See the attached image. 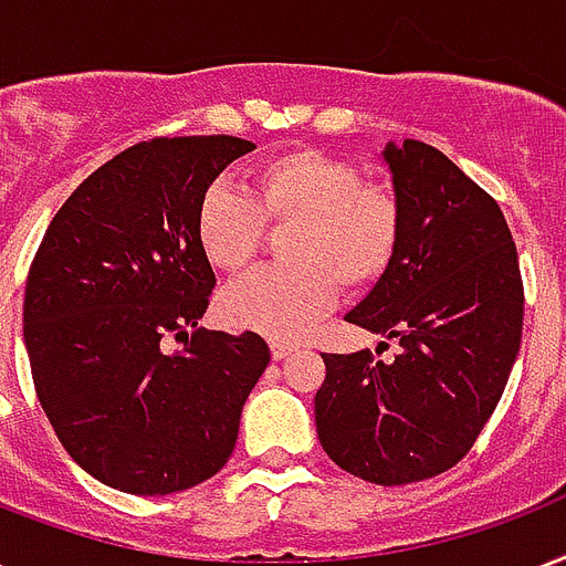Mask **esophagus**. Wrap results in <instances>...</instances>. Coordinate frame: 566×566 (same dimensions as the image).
<instances>
[{
    "instance_id": "obj_1",
    "label": "esophagus",
    "mask_w": 566,
    "mask_h": 566,
    "mask_svg": "<svg viewBox=\"0 0 566 566\" xmlns=\"http://www.w3.org/2000/svg\"><path fill=\"white\" fill-rule=\"evenodd\" d=\"M270 350H273L275 361H282V359H287V356H291L296 347H293V344H287V340H273V344H270Z\"/></svg>"
}]
</instances>
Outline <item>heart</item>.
I'll list each match as a JSON object with an SVG mask.
<instances>
[{"label":"heart","instance_id":"1","mask_svg":"<svg viewBox=\"0 0 566 566\" xmlns=\"http://www.w3.org/2000/svg\"><path fill=\"white\" fill-rule=\"evenodd\" d=\"M264 228L287 231L284 266L231 284L219 314L234 329L300 338L329 312L338 284L370 291L391 270L403 240V205L386 184H365L359 168L317 148L264 159L249 196L216 184L196 210V240L207 264L240 273L264 243Z\"/></svg>","mask_w":566,"mask_h":566}]
</instances>
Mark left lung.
Returning a JSON list of instances; mask_svg holds the SVG:
<instances>
[{
    "instance_id": "obj_1",
    "label": "left lung",
    "mask_w": 566,
    "mask_h": 566,
    "mask_svg": "<svg viewBox=\"0 0 566 566\" xmlns=\"http://www.w3.org/2000/svg\"><path fill=\"white\" fill-rule=\"evenodd\" d=\"M382 159L403 240L347 321L400 350L391 361L323 353L314 421L332 463L400 486L469 454L520 353L525 296L511 228L484 189L424 142H388Z\"/></svg>"
}]
</instances>
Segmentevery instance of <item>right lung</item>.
Here are the masks:
<instances>
[{
	"instance_id": "obj_1",
	"label": "right lung",
	"mask_w": 566,
	"mask_h": 566,
	"mask_svg": "<svg viewBox=\"0 0 566 566\" xmlns=\"http://www.w3.org/2000/svg\"><path fill=\"white\" fill-rule=\"evenodd\" d=\"M237 136L150 139L82 180L46 228L23 302V340L43 412L101 484L168 495L213 478L270 365L261 335L201 329L216 275L196 210ZM185 350L165 353V338Z\"/></svg>"
}]
</instances>
